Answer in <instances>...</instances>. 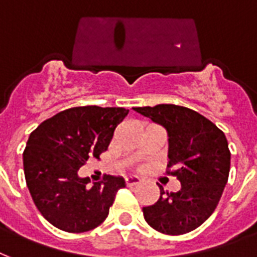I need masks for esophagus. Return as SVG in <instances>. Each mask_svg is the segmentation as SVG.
Returning <instances> with one entry per match:
<instances>
[{
  "mask_svg": "<svg viewBox=\"0 0 257 257\" xmlns=\"http://www.w3.org/2000/svg\"><path fill=\"white\" fill-rule=\"evenodd\" d=\"M141 179L138 176H128L126 177V184L127 186H137L140 184Z\"/></svg>",
  "mask_w": 257,
  "mask_h": 257,
  "instance_id": "obj_1",
  "label": "esophagus"
}]
</instances>
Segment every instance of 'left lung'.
<instances>
[{
  "label": "left lung",
  "instance_id": "8db88e82",
  "mask_svg": "<svg viewBox=\"0 0 257 257\" xmlns=\"http://www.w3.org/2000/svg\"><path fill=\"white\" fill-rule=\"evenodd\" d=\"M163 126L168 134V168L180 181L177 192H165L144 207L146 222L164 234H184L199 227L214 213L226 186L230 152L226 137L213 121L194 109L175 104L134 107Z\"/></svg>",
  "mask_w": 257,
  "mask_h": 257
}]
</instances>
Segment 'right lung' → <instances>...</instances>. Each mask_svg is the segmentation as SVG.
Returning <instances> with one entry per match:
<instances>
[{
    "mask_svg": "<svg viewBox=\"0 0 257 257\" xmlns=\"http://www.w3.org/2000/svg\"><path fill=\"white\" fill-rule=\"evenodd\" d=\"M123 107L86 105L65 109L31 133L23 153L27 187L48 222L69 233L92 230L109 213L121 176L89 184L78 169L108 149L116 126L127 116Z\"/></svg>",
    "mask_w": 257,
    "mask_h": 257,
    "instance_id": "1",
    "label": "right lung"
}]
</instances>
